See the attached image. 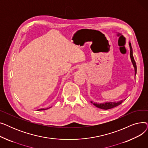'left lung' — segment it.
<instances>
[{"label":"left lung","mask_w":148,"mask_h":148,"mask_svg":"<svg viewBox=\"0 0 148 148\" xmlns=\"http://www.w3.org/2000/svg\"><path fill=\"white\" fill-rule=\"evenodd\" d=\"M129 46H130V58H131L132 64H133V66L134 68L135 76H136V74L137 73V66H136V62L134 60V57L133 55V49H132V47H131L130 42H129ZM125 99H122V100L119 101H118V102H106V103H94L93 101H90V103L94 104L95 107H97L99 108H101V109L108 110V109H110V108H114L116 106L120 105L121 104H122V103L123 101Z\"/></svg>","instance_id":"1"}]
</instances>
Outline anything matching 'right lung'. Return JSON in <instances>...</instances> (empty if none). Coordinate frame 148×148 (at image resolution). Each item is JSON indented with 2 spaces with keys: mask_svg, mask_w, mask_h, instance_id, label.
Segmentation results:
<instances>
[{
  "mask_svg": "<svg viewBox=\"0 0 148 148\" xmlns=\"http://www.w3.org/2000/svg\"><path fill=\"white\" fill-rule=\"evenodd\" d=\"M49 108H50V107H49ZM40 108V109H38V111H40V110H44L48 109V108Z\"/></svg>",
  "mask_w": 148,
  "mask_h": 148,
  "instance_id": "add662e5",
  "label": "right lung"
}]
</instances>
